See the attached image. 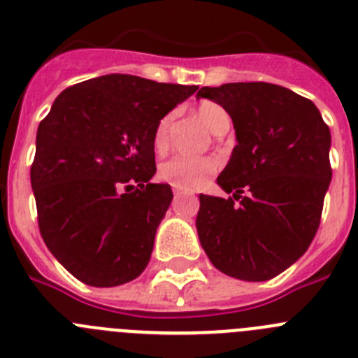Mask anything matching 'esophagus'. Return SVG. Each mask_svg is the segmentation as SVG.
<instances>
[{"label": "esophagus", "instance_id": "1", "mask_svg": "<svg viewBox=\"0 0 358 358\" xmlns=\"http://www.w3.org/2000/svg\"><path fill=\"white\" fill-rule=\"evenodd\" d=\"M173 195H176V197H181V195H194V192H192V189L173 188Z\"/></svg>", "mask_w": 358, "mask_h": 358}]
</instances>
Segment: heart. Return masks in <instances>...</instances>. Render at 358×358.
<instances>
[{"label":"heart","instance_id":"1","mask_svg":"<svg viewBox=\"0 0 358 358\" xmlns=\"http://www.w3.org/2000/svg\"><path fill=\"white\" fill-rule=\"evenodd\" d=\"M197 116L211 132L218 134V132L227 131L231 125V118L227 115V110L218 103L201 102L197 107ZM173 115H166L159 120L154 131V147L156 150H164L169 145L170 127H172ZM218 163L215 157L210 156H173L169 161H164L159 169V176L163 181L170 182L177 188H197L202 182L206 181V177L217 172Z\"/></svg>","mask_w":358,"mask_h":358}]
</instances>
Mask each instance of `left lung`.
I'll return each mask as SVG.
<instances>
[{
  "instance_id": "8db88e82",
  "label": "left lung",
  "mask_w": 358,
  "mask_h": 358,
  "mask_svg": "<svg viewBox=\"0 0 358 358\" xmlns=\"http://www.w3.org/2000/svg\"><path fill=\"white\" fill-rule=\"evenodd\" d=\"M197 96L227 110L238 141L217 177L233 197L199 195L202 249L227 276L271 280L317 233L331 181L330 129L314 102L268 82L201 87Z\"/></svg>"
}]
</instances>
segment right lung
Instances as JSON below:
<instances>
[{"instance_id": "1", "label": "right lung", "mask_w": 358, "mask_h": 358, "mask_svg": "<svg viewBox=\"0 0 358 358\" xmlns=\"http://www.w3.org/2000/svg\"><path fill=\"white\" fill-rule=\"evenodd\" d=\"M197 90L113 73L62 91L39 123L30 181L41 236L85 285H123L147 267L173 197L150 182L152 138Z\"/></svg>"}]
</instances>
